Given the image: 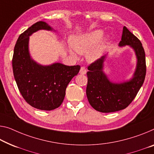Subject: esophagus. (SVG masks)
Returning a JSON list of instances; mask_svg holds the SVG:
<instances>
[{"label": "esophagus", "instance_id": "obj_1", "mask_svg": "<svg viewBox=\"0 0 154 154\" xmlns=\"http://www.w3.org/2000/svg\"><path fill=\"white\" fill-rule=\"evenodd\" d=\"M87 73V70L86 69H85V67H81V68H80V74H86Z\"/></svg>", "mask_w": 154, "mask_h": 154}]
</instances>
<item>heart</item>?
Here are the masks:
<instances>
[{
	"label": "heart",
	"mask_w": 154,
	"mask_h": 154,
	"mask_svg": "<svg viewBox=\"0 0 154 154\" xmlns=\"http://www.w3.org/2000/svg\"><path fill=\"white\" fill-rule=\"evenodd\" d=\"M103 35L101 30H96L80 36H74L71 40V44L74 49H71L70 52L72 54H75V51L80 54L87 52V58L89 61H94L101 56L103 49V42H99L96 46H94L97 43Z\"/></svg>",
	"instance_id": "1"
}]
</instances>
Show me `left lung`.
Masks as SVG:
<instances>
[{"label":"left lung","mask_w":154,"mask_h":154,"mask_svg":"<svg viewBox=\"0 0 154 154\" xmlns=\"http://www.w3.org/2000/svg\"><path fill=\"white\" fill-rule=\"evenodd\" d=\"M129 45L134 49L137 58L136 69L129 81L113 83L103 72L105 56L88 66L87 72V97L94 109L103 113L114 112L128 107L143 85L146 75V60L144 48L138 38L126 27H123L119 46Z\"/></svg>","instance_id":"obj_1"}]
</instances>
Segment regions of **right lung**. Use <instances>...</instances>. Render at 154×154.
Listing matches in <instances>:
<instances>
[{"instance_id": "1", "label": "right lung", "mask_w": 154, "mask_h": 154, "mask_svg": "<svg viewBox=\"0 0 154 154\" xmlns=\"http://www.w3.org/2000/svg\"><path fill=\"white\" fill-rule=\"evenodd\" d=\"M40 29L52 30L43 21L34 23L21 34L14 49V76L21 95L33 107L50 111L60 106L71 80L78 74L80 65L67 66L61 63L42 66L30 57L29 36Z\"/></svg>"}]
</instances>
